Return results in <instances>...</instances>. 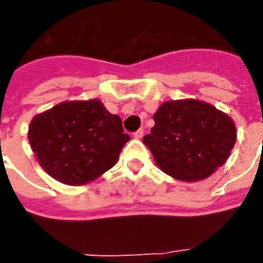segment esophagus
<instances>
[{"label": "esophagus", "mask_w": 263, "mask_h": 263, "mask_svg": "<svg viewBox=\"0 0 263 263\" xmlns=\"http://www.w3.org/2000/svg\"><path fill=\"white\" fill-rule=\"evenodd\" d=\"M142 136H143V129H138L136 132H134V138L135 139H140Z\"/></svg>", "instance_id": "obj_1"}]
</instances>
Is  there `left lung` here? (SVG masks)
Returning <instances> with one entry per match:
<instances>
[{"instance_id":"8db88e82","label":"left lung","mask_w":263,"mask_h":263,"mask_svg":"<svg viewBox=\"0 0 263 263\" xmlns=\"http://www.w3.org/2000/svg\"><path fill=\"white\" fill-rule=\"evenodd\" d=\"M143 143L158 168L173 179L199 181L225 164L236 142V125L224 111L198 99L166 101Z\"/></svg>"}]
</instances>
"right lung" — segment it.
Instances as JSON below:
<instances>
[{
	"mask_svg": "<svg viewBox=\"0 0 263 263\" xmlns=\"http://www.w3.org/2000/svg\"><path fill=\"white\" fill-rule=\"evenodd\" d=\"M131 139L98 99L65 101L31 120L28 140L47 175L68 185L94 181L115 166Z\"/></svg>",
	"mask_w": 263,
	"mask_h": 263,
	"instance_id": "right-lung-1",
	"label": "right lung"
}]
</instances>
